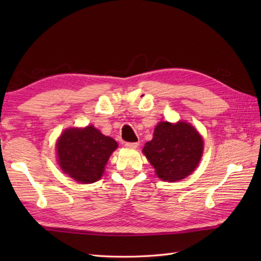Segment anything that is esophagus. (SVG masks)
Wrapping results in <instances>:
<instances>
[{"label": "esophagus", "mask_w": 261, "mask_h": 261, "mask_svg": "<svg viewBox=\"0 0 261 261\" xmlns=\"http://www.w3.org/2000/svg\"><path fill=\"white\" fill-rule=\"evenodd\" d=\"M126 148H132V149H136L139 146V142H125L124 145Z\"/></svg>", "instance_id": "esophagus-1"}]
</instances>
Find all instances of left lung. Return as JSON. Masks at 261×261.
I'll return each instance as SVG.
<instances>
[{"mask_svg": "<svg viewBox=\"0 0 261 261\" xmlns=\"http://www.w3.org/2000/svg\"><path fill=\"white\" fill-rule=\"evenodd\" d=\"M201 135L184 121L159 122L151 141L142 151L152 165L157 176L165 181H177L192 174L203 154Z\"/></svg>", "mask_w": 261, "mask_h": 261, "instance_id": "1", "label": "left lung"}]
</instances>
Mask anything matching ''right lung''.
Wrapping results in <instances>:
<instances>
[{
    "mask_svg": "<svg viewBox=\"0 0 261 261\" xmlns=\"http://www.w3.org/2000/svg\"><path fill=\"white\" fill-rule=\"evenodd\" d=\"M116 148L118 142L93 125L65 130L56 143L60 168L82 184L101 178L105 165Z\"/></svg>",
    "mask_w": 261,
    "mask_h": 261,
    "instance_id": "add662e5",
    "label": "right lung"
}]
</instances>
